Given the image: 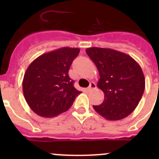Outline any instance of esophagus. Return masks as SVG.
Returning <instances> with one entry per match:
<instances>
[{
  "label": "esophagus",
  "instance_id": "1",
  "mask_svg": "<svg viewBox=\"0 0 159 159\" xmlns=\"http://www.w3.org/2000/svg\"><path fill=\"white\" fill-rule=\"evenodd\" d=\"M95 88H96V84H95L94 82H91L90 83L89 87L88 88V91H91V90H92V89H95Z\"/></svg>",
  "mask_w": 159,
  "mask_h": 159
}]
</instances>
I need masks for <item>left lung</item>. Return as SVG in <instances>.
<instances>
[{
  "instance_id": "left-lung-1",
  "label": "left lung",
  "mask_w": 159,
  "mask_h": 159,
  "mask_svg": "<svg viewBox=\"0 0 159 159\" xmlns=\"http://www.w3.org/2000/svg\"><path fill=\"white\" fill-rule=\"evenodd\" d=\"M88 57L99 73L97 87L104 93V100L93 106L97 113L108 120L127 117L138 106L145 89V78L139 64L127 54L111 48H89Z\"/></svg>"
}]
</instances>
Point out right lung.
I'll use <instances>...</instances> for the list:
<instances>
[{
	"instance_id": "add662e5",
	"label": "right lung",
	"mask_w": 159,
	"mask_h": 159,
	"mask_svg": "<svg viewBox=\"0 0 159 159\" xmlns=\"http://www.w3.org/2000/svg\"><path fill=\"white\" fill-rule=\"evenodd\" d=\"M80 48L64 47L44 53L30 64L24 75L23 92L38 116L51 118L67 111L81 92L73 86L68 71Z\"/></svg>"
}]
</instances>
